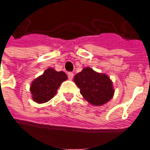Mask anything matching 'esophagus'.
Instances as JSON below:
<instances>
[{
    "instance_id": "esophagus-1",
    "label": "esophagus",
    "mask_w": 150,
    "mask_h": 150,
    "mask_svg": "<svg viewBox=\"0 0 150 150\" xmlns=\"http://www.w3.org/2000/svg\"><path fill=\"white\" fill-rule=\"evenodd\" d=\"M67 76H68L69 79H73V76H74V74H73L72 72H68Z\"/></svg>"
}]
</instances>
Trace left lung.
<instances>
[{
    "label": "left lung",
    "instance_id": "obj_1",
    "mask_svg": "<svg viewBox=\"0 0 150 150\" xmlns=\"http://www.w3.org/2000/svg\"><path fill=\"white\" fill-rule=\"evenodd\" d=\"M74 82L86 100L92 105L101 106L112 98L114 90L108 76L86 67L76 74Z\"/></svg>",
    "mask_w": 150,
    "mask_h": 150
}]
</instances>
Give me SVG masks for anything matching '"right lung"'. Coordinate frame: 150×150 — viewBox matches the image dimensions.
<instances>
[{"instance_id": "add662e5", "label": "right lung", "mask_w": 150, "mask_h": 150, "mask_svg": "<svg viewBox=\"0 0 150 150\" xmlns=\"http://www.w3.org/2000/svg\"><path fill=\"white\" fill-rule=\"evenodd\" d=\"M67 76L65 72L56 71L53 68L46 70L43 75L34 79L30 87L33 100L42 104L51 100L57 92L58 88Z\"/></svg>"}]
</instances>
